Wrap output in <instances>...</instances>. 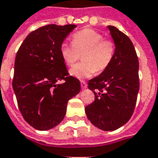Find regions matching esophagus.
Returning <instances> with one entry per match:
<instances>
[{"mask_svg":"<svg viewBox=\"0 0 158 158\" xmlns=\"http://www.w3.org/2000/svg\"><path fill=\"white\" fill-rule=\"evenodd\" d=\"M80 85H81V88H82V89H85L87 87L86 83L85 82L84 80H80Z\"/></svg>","mask_w":158,"mask_h":158,"instance_id":"1","label":"esophagus"}]
</instances>
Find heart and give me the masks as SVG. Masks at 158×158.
Masks as SVG:
<instances>
[{
	"label": "heart",
	"instance_id": "1",
	"mask_svg": "<svg viewBox=\"0 0 158 158\" xmlns=\"http://www.w3.org/2000/svg\"><path fill=\"white\" fill-rule=\"evenodd\" d=\"M60 52L65 64L73 67L83 54L82 62L72 68V75L79 79L88 78L95 72L102 73L110 67L115 53V45L111 39L103 38L100 32L84 29L73 36L72 44H61Z\"/></svg>",
	"mask_w": 158,
	"mask_h": 158
}]
</instances>
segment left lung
Wrapping results in <instances>:
<instances>
[{
    "instance_id": "1",
    "label": "left lung",
    "mask_w": 158,
    "mask_h": 158,
    "mask_svg": "<svg viewBox=\"0 0 158 158\" xmlns=\"http://www.w3.org/2000/svg\"><path fill=\"white\" fill-rule=\"evenodd\" d=\"M115 44L110 67L88 82L95 100L85 107L90 121L103 131H114L133 115L139 90V60L132 41L114 26H109Z\"/></svg>"
}]
</instances>
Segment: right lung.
Segmentation results:
<instances>
[{"instance_id": "right-lung-1", "label": "right lung", "mask_w": 158, "mask_h": 158, "mask_svg": "<svg viewBox=\"0 0 158 158\" xmlns=\"http://www.w3.org/2000/svg\"><path fill=\"white\" fill-rule=\"evenodd\" d=\"M75 25H47L33 31L18 50L13 88L25 121L37 130H48L63 120L69 99L80 91L60 52ZM62 80V84H58Z\"/></svg>"}]
</instances>
